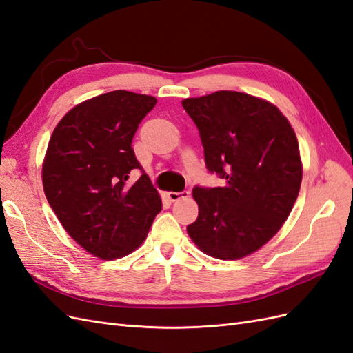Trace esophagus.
I'll return each instance as SVG.
<instances>
[{"mask_svg":"<svg viewBox=\"0 0 353 353\" xmlns=\"http://www.w3.org/2000/svg\"><path fill=\"white\" fill-rule=\"evenodd\" d=\"M166 197L170 201H178L181 199H188L190 197V191H181V193H174V191H169V193H166Z\"/></svg>","mask_w":353,"mask_h":353,"instance_id":"34e87169","label":"esophagus"}]
</instances>
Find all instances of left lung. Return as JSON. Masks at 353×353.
Returning <instances> with one entry per match:
<instances>
[{"mask_svg": "<svg viewBox=\"0 0 353 353\" xmlns=\"http://www.w3.org/2000/svg\"><path fill=\"white\" fill-rule=\"evenodd\" d=\"M199 128L205 162L225 187L193 190L190 239L212 258L237 261L268 243L294 206L302 159L294 130L275 104L237 91L183 100Z\"/></svg>", "mask_w": 353, "mask_h": 353, "instance_id": "8db88e82", "label": "left lung"}]
</instances>
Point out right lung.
I'll return each instance as SVG.
<instances>
[{
    "label": "right lung",
    "instance_id": "obj_1",
    "mask_svg": "<svg viewBox=\"0 0 353 353\" xmlns=\"http://www.w3.org/2000/svg\"><path fill=\"white\" fill-rule=\"evenodd\" d=\"M157 100L117 90L74 105L52 131L42 162V187L63 228L82 249L103 261L140 248L162 199L141 169L132 138Z\"/></svg>",
    "mask_w": 353,
    "mask_h": 353
}]
</instances>
